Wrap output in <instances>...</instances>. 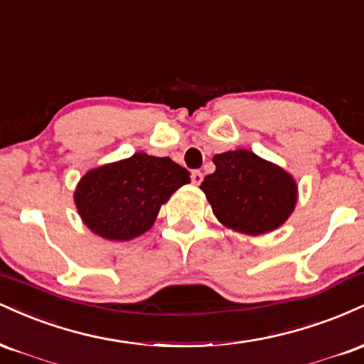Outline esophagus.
<instances>
[{
	"label": "esophagus",
	"instance_id": "1",
	"mask_svg": "<svg viewBox=\"0 0 364 364\" xmlns=\"http://www.w3.org/2000/svg\"><path fill=\"white\" fill-rule=\"evenodd\" d=\"M191 181H193L195 185H200V183L203 181L202 171H193V173H191Z\"/></svg>",
	"mask_w": 364,
	"mask_h": 364
}]
</instances>
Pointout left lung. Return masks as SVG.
Listing matches in <instances>:
<instances>
[{
    "label": "left lung",
    "mask_w": 364,
    "mask_h": 364,
    "mask_svg": "<svg viewBox=\"0 0 364 364\" xmlns=\"http://www.w3.org/2000/svg\"><path fill=\"white\" fill-rule=\"evenodd\" d=\"M212 161L215 171L200 188L224 228L260 236L281 228L294 212L298 183L281 166L245 149L217 154Z\"/></svg>",
    "instance_id": "1"
}]
</instances>
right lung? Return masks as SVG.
Segmentation results:
<instances>
[{"instance_id": "right-lung-1", "label": "right lung", "mask_w": 364, "mask_h": 364, "mask_svg": "<svg viewBox=\"0 0 364 364\" xmlns=\"http://www.w3.org/2000/svg\"><path fill=\"white\" fill-rule=\"evenodd\" d=\"M190 173L169 157L136 152L87 171L73 200L82 223L107 241H129L147 232Z\"/></svg>"}]
</instances>
